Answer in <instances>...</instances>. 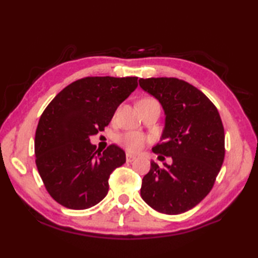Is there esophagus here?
Instances as JSON below:
<instances>
[{"mask_svg": "<svg viewBox=\"0 0 258 258\" xmlns=\"http://www.w3.org/2000/svg\"><path fill=\"white\" fill-rule=\"evenodd\" d=\"M135 158H136V156H135V155L131 154V153H126V162L131 163V162H133V161L135 160Z\"/></svg>", "mask_w": 258, "mask_h": 258, "instance_id": "obj_1", "label": "esophagus"}]
</instances>
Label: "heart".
I'll return each instance as SVG.
<instances>
[{"instance_id":"obj_1","label":"heart","mask_w":258,"mask_h":258,"mask_svg":"<svg viewBox=\"0 0 258 258\" xmlns=\"http://www.w3.org/2000/svg\"><path fill=\"white\" fill-rule=\"evenodd\" d=\"M149 101H155L153 98H143L141 102H149ZM118 144L125 147L126 150L131 152H138L140 151L146 142V136L140 132H126L122 135L118 136L117 139Z\"/></svg>"}]
</instances>
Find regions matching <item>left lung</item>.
<instances>
[{
  "mask_svg": "<svg viewBox=\"0 0 258 258\" xmlns=\"http://www.w3.org/2000/svg\"><path fill=\"white\" fill-rule=\"evenodd\" d=\"M139 83L165 113L162 143L152 151L173 161L163 167L151 162L141 196L155 211L177 215L195 207L213 188L225 156L224 126L210 98L187 82L151 78Z\"/></svg>",
  "mask_w": 258,
  "mask_h": 258,
  "instance_id": "left-lung-1",
  "label": "left lung"
}]
</instances>
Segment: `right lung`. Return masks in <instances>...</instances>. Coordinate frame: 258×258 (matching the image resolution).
Masks as SVG:
<instances>
[{
  "instance_id": "right-lung-1",
  "label": "right lung",
  "mask_w": 258,
  "mask_h": 258,
  "mask_svg": "<svg viewBox=\"0 0 258 258\" xmlns=\"http://www.w3.org/2000/svg\"><path fill=\"white\" fill-rule=\"evenodd\" d=\"M136 87V76H89L63 89L42 113L34 141L35 163L46 190L58 204L86 210L106 196L109 175L125 163V152L112 144L101 153L90 136L104 131Z\"/></svg>"
}]
</instances>
